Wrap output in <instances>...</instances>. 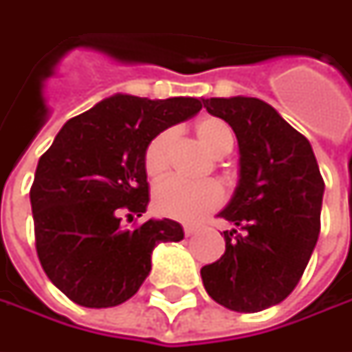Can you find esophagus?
I'll return each mask as SVG.
<instances>
[{
  "instance_id": "obj_1",
  "label": "esophagus",
  "mask_w": 352,
  "mask_h": 352,
  "mask_svg": "<svg viewBox=\"0 0 352 352\" xmlns=\"http://www.w3.org/2000/svg\"><path fill=\"white\" fill-rule=\"evenodd\" d=\"M197 231V227H194V225H184V233H186V236H192V235H196Z\"/></svg>"
}]
</instances>
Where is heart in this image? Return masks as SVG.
<instances>
[{
    "label": "heart",
    "instance_id": "b5f03b06",
    "mask_svg": "<svg viewBox=\"0 0 352 352\" xmlns=\"http://www.w3.org/2000/svg\"><path fill=\"white\" fill-rule=\"evenodd\" d=\"M196 135L208 153L215 158L229 155L235 142L231 127L219 117H204L196 123ZM174 133L164 129L156 133L144 148V172L148 178H162L168 170L170 146ZM223 199L221 188L215 182H184L170 178L156 186L153 204L155 210L178 221H196L213 211Z\"/></svg>",
    "mask_w": 352,
    "mask_h": 352
}]
</instances>
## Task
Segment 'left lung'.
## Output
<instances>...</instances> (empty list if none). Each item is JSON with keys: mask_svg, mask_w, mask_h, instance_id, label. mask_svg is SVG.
I'll return each instance as SVG.
<instances>
[{"mask_svg": "<svg viewBox=\"0 0 352 352\" xmlns=\"http://www.w3.org/2000/svg\"><path fill=\"white\" fill-rule=\"evenodd\" d=\"M204 107L235 133L239 182L219 211L235 229L223 231V256L201 268V280L227 309L263 311L286 300L304 274L325 184L309 141L272 105L235 96L204 100Z\"/></svg>", "mask_w": 352, "mask_h": 352, "instance_id": "obj_1", "label": "left lung"}]
</instances>
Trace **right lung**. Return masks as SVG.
Returning <instances> with one entry per match:
<instances>
[{
    "label": "right lung",
    "instance_id": "1",
    "mask_svg": "<svg viewBox=\"0 0 352 352\" xmlns=\"http://www.w3.org/2000/svg\"><path fill=\"white\" fill-rule=\"evenodd\" d=\"M201 109L197 98L148 100L116 94L66 121L41 156L31 188L36 254L50 282L84 307L127 302L151 272L158 243L182 241L172 219L135 229L148 206L144 148L156 133Z\"/></svg>",
    "mask_w": 352,
    "mask_h": 352
}]
</instances>
